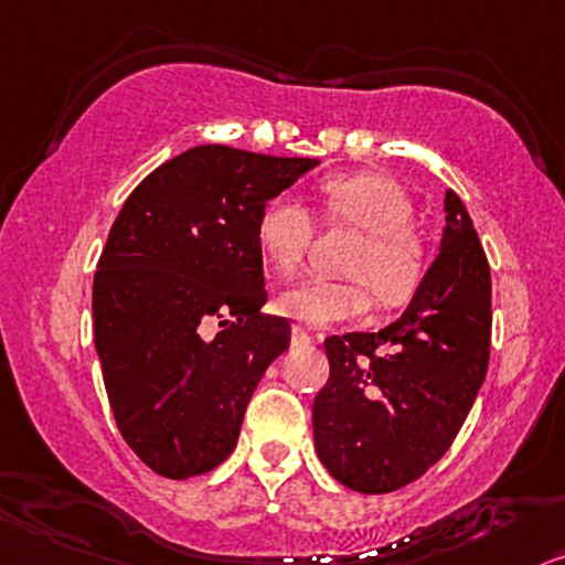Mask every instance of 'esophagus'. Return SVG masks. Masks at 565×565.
<instances>
[{"label":"esophagus","mask_w":565,"mask_h":565,"mask_svg":"<svg viewBox=\"0 0 565 565\" xmlns=\"http://www.w3.org/2000/svg\"><path fill=\"white\" fill-rule=\"evenodd\" d=\"M291 335H295V341H299V344H312V341H316V335H312V333L307 331V328H302V326L291 328Z\"/></svg>","instance_id":"1"}]
</instances>
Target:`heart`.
Masks as SVG:
<instances>
[{
    "mask_svg": "<svg viewBox=\"0 0 565 565\" xmlns=\"http://www.w3.org/2000/svg\"><path fill=\"white\" fill-rule=\"evenodd\" d=\"M326 216L362 230L347 260L356 278L305 276L278 297L289 318L307 326H331L367 310L370 290L381 307L406 302L425 270V249L412 230L414 205L396 180L383 174H333L320 184ZM316 237V218L289 192L270 198L258 218V245L278 270L302 266Z\"/></svg>",
    "mask_w": 565,
    "mask_h": 565,
    "instance_id": "obj_1",
    "label": "heart"
}]
</instances>
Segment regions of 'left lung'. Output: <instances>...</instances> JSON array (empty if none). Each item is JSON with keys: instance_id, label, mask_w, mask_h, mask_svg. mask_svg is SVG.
<instances>
[{"instance_id": "1", "label": "left lung", "mask_w": 565, "mask_h": 565, "mask_svg": "<svg viewBox=\"0 0 565 565\" xmlns=\"http://www.w3.org/2000/svg\"><path fill=\"white\" fill-rule=\"evenodd\" d=\"M490 266L472 218L446 192L440 253L404 316L326 339L331 375L312 402L323 467L356 492H391L451 448L490 360Z\"/></svg>"}]
</instances>
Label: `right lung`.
Listing matches in <instances>:
<instances>
[{"mask_svg":"<svg viewBox=\"0 0 565 565\" xmlns=\"http://www.w3.org/2000/svg\"><path fill=\"white\" fill-rule=\"evenodd\" d=\"M318 159L198 146L125 200L93 278V331L127 446L169 480L234 451L263 373L289 349L263 316L258 218Z\"/></svg>","mask_w":565,"mask_h":565,"instance_id":"obj_1","label":"right lung"}]
</instances>
